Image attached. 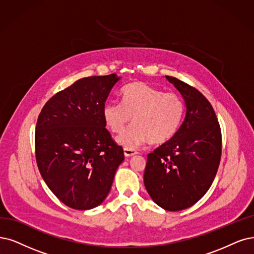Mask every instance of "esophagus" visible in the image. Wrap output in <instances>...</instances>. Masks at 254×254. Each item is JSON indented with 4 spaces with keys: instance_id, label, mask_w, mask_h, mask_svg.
<instances>
[{
    "instance_id": "34e87169",
    "label": "esophagus",
    "mask_w": 254,
    "mask_h": 254,
    "mask_svg": "<svg viewBox=\"0 0 254 254\" xmlns=\"http://www.w3.org/2000/svg\"><path fill=\"white\" fill-rule=\"evenodd\" d=\"M125 156L126 157H132V156H134V155H136V154H138L135 149H133V148H127V147H125Z\"/></svg>"
}]
</instances>
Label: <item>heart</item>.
<instances>
[{"mask_svg": "<svg viewBox=\"0 0 254 254\" xmlns=\"http://www.w3.org/2000/svg\"><path fill=\"white\" fill-rule=\"evenodd\" d=\"M121 102H107L102 110L103 119L111 132L118 134L133 119L134 125L118 137V142L127 148H136L151 141L164 143L179 130L184 102L176 93L165 92L136 81L121 91Z\"/></svg>", "mask_w": 254, "mask_h": 254, "instance_id": "heart-1", "label": "heart"}]
</instances>
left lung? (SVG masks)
Masks as SVG:
<instances>
[{"mask_svg":"<svg viewBox=\"0 0 254 254\" xmlns=\"http://www.w3.org/2000/svg\"><path fill=\"white\" fill-rule=\"evenodd\" d=\"M185 100L186 115L178 133L147 155L145 189L165 210L190 207L207 192L222 155V134L210 102L195 88L166 76Z\"/></svg>","mask_w":254,"mask_h":254,"instance_id":"left-lung-1","label":"left lung"}]
</instances>
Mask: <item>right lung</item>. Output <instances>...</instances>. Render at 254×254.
<instances>
[{"label": "right lung", "mask_w": 254, "mask_h": 254, "mask_svg": "<svg viewBox=\"0 0 254 254\" xmlns=\"http://www.w3.org/2000/svg\"><path fill=\"white\" fill-rule=\"evenodd\" d=\"M119 79L114 73L78 79L47 101L37 118V167L51 191L73 209L100 205L125 160L102 115Z\"/></svg>", "instance_id": "add662e5"}]
</instances>
